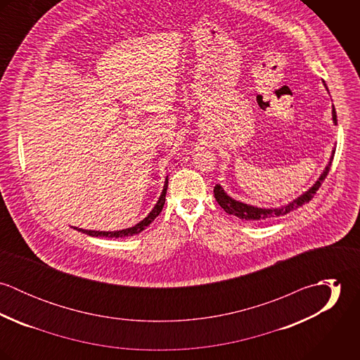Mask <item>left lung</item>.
Returning a JSON list of instances; mask_svg holds the SVG:
<instances>
[{
  "instance_id": "1",
  "label": "left lung",
  "mask_w": 360,
  "mask_h": 360,
  "mask_svg": "<svg viewBox=\"0 0 360 360\" xmlns=\"http://www.w3.org/2000/svg\"><path fill=\"white\" fill-rule=\"evenodd\" d=\"M326 89H327V86H326ZM333 122H334V124H337V113H335L334 105H333ZM334 153H335V150H333V154H331V158H330L326 169L323 170L320 177L316 180V183L309 188L308 191H305L304 194H301L298 198H295L294 201H291L287 205L280 206V207H257V206L248 205V204L236 201L231 197H229L227 193L223 190V187L220 184L214 186V190H213L214 198H216L217 204L221 206L229 214H234V216H237L240 219H245V220H269L271 217L284 216V214L295 210L297 207L307 204L313 198V195L316 194V191L319 190V187L321 186V183L324 181V179L328 174V170L331 167V160L334 158Z\"/></svg>"
}]
</instances>
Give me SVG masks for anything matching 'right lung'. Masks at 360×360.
<instances>
[{
	"instance_id": "right-lung-1",
	"label": "right lung",
	"mask_w": 360,
	"mask_h": 360,
	"mask_svg": "<svg viewBox=\"0 0 360 360\" xmlns=\"http://www.w3.org/2000/svg\"><path fill=\"white\" fill-rule=\"evenodd\" d=\"M166 191H167V177L165 180L163 184V190L162 194L158 200V202L155 204L154 209L148 213V216L146 219H143L141 221H139L136 226L129 227V229H123V230H116V231H97V230H84V229H79V227H73L77 231H82L87 236L91 237H108V238H123V237H129V236H136L139 233H141L144 229H147L155 219L158 217V214L162 212V207L165 205V198H166Z\"/></svg>"
}]
</instances>
